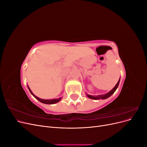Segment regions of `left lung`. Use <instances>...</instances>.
<instances>
[{
  "label": "left lung",
  "instance_id": "1",
  "mask_svg": "<svg viewBox=\"0 0 147 147\" xmlns=\"http://www.w3.org/2000/svg\"><path fill=\"white\" fill-rule=\"evenodd\" d=\"M120 80V78H119ZM119 80H118V83H117L116 86H115L112 90H111L110 92H109L108 93H107L106 94H104V95H99V96H91V95H87L88 97H90V99H107L108 98V97H109L110 96H112L113 93L115 92V91H116V90L117 89L118 85H119Z\"/></svg>",
  "mask_w": 147,
  "mask_h": 147
}]
</instances>
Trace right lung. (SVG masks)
Instances as JSON below:
<instances>
[{"mask_svg":"<svg viewBox=\"0 0 147 147\" xmlns=\"http://www.w3.org/2000/svg\"><path fill=\"white\" fill-rule=\"evenodd\" d=\"M28 88H29V91H30V93L31 94H32L35 98H36L38 100H39L40 102H42V103H43V104H55V103H57V102H58L61 99V98L60 97V98H58V99H52V100H45V99H40V98H38V97H37V96H35L33 93H32V92L31 91V90H30V88H29V87L28 86Z\"/></svg>","mask_w":147,"mask_h":147,"instance_id":"1","label":"right lung"}]
</instances>
